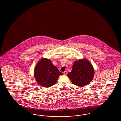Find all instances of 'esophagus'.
Returning a JSON list of instances; mask_svg holds the SVG:
<instances>
[{"label": "esophagus", "mask_w": 121, "mask_h": 121, "mask_svg": "<svg viewBox=\"0 0 121 121\" xmlns=\"http://www.w3.org/2000/svg\"><path fill=\"white\" fill-rule=\"evenodd\" d=\"M67 71H65L64 72V74L65 75H66L67 74Z\"/></svg>", "instance_id": "esophagus-1"}]
</instances>
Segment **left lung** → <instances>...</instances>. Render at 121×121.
Returning a JSON list of instances; mask_svg holds the SVG:
<instances>
[{"instance_id": "1", "label": "left lung", "mask_w": 121, "mask_h": 121, "mask_svg": "<svg viewBox=\"0 0 121 121\" xmlns=\"http://www.w3.org/2000/svg\"><path fill=\"white\" fill-rule=\"evenodd\" d=\"M94 69L92 64L86 58L75 61L72 71L67 77L73 84L78 86H83L90 83L94 76Z\"/></svg>"}]
</instances>
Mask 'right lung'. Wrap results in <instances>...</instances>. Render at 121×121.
<instances>
[{"mask_svg":"<svg viewBox=\"0 0 121 121\" xmlns=\"http://www.w3.org/2000/svg\"><path fill=\"white\" fill-rule=\"evenodd\" d=\"M34 72L36 82L44 87H50L54 85L60 76L63 75L52 64V60L47 58L39 60Z\"/></svg>","mask_w":121,"mask_h":121,"instance_id":"add662e5","label":"right lung"}]
</instances>
